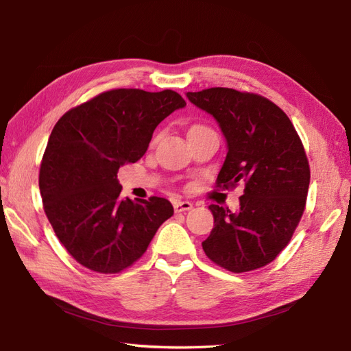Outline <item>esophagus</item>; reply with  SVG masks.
<instances>
[{"label": "esophagus", "mask_w": 351, "mask_h": 351, "mask_svg": "<svg viewBox=\"0 0 351 351\" xmlns=\"http://www.w3.org/2000/svg\"><path fill=\"white\" fill-rule=\"evenodd\" d=\"M173 208H175V213H185L191 210L193 204L189 202V200H178V202L173 204Z\"/></svg>", "instance_id": "obj_1"}]
</instances>
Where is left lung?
Segmentation results:
<instances>
[{"mask_svg":"<svg viewBox=\"0 0 351 351\" xmlns=\"http://www.w3.org/2000/svg\"><path fill=\"white\" fill-rule=\"evenodd\" d=\"M187 98L213 114L228 141L215 187L244 189L237 213L210 205L214 228L202 243L205 255L232 273L270 264L306 205L311 169L299 134L274 102L256 93L211 87Z\"/></svg>","mask_w":351,"mask_h":351,"instance_id":"1","label":"left lung"}]
</instances>
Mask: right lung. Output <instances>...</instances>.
Wrapping results in <instances>:
<instances>
[{"mask_svg":"<svg viewBox=\"0 0 351 351\" xmlns=\"http://www.w3.org/2000/svg\"><path fill=\"white\" fill-rule=\"evenodd\" d=\"M182 107L173 90L113 88L58 119L40 162L39 189L52 229L78 264L121 273L173 215L164 197L122 200L117 170L138 161L158 123Z\"/></svg>","mask_w":351,"mask_h":351,"instance_id":"add662e5","label":"right lung"}]
</instances>
